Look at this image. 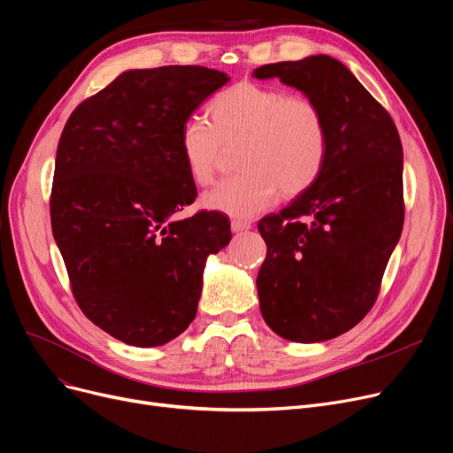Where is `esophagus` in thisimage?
Here are the masks:
<instances>
[{"label": "esophagus", "instance_id": "1", "mask_svg": "<svg viewBox=\"0 0 453 453\" xmlns=\"http://www.w3.org/2000/svg\"><path fill=\"white\" fill-rule=\"evenodd\" d=\"M250 224L244 220H231V231L233 233H241V231H248Z\"/></svg>", "mask_w": 453, "mask_h": 453}]
</instances>
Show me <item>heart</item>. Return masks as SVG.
Masks as SVG:
<instances>
[{
    "mask_svg": "<svg viewBox=\"0 0 453 453\" xmlns=\"http://www.w3.org/2000/svg\"><path fill=\"white\" fill-rule=\"evenodd\" d=\"M209 124L190 118L180 131L188 178L200 187L214 181L222 148L241 142L239 175L209 190L202 205L250 219L280 198H298L324 168L327 124L320 105L281 87L241 81L216 94L207 105Z\"/></svg>",
    "mask_w": 453,
    "mask_h": 453,
    "instance_id": "1",
    "label": "heart"
}]
</instances>
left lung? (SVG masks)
Instances as JSON below:
<instances>
[{
	"instance_id": "obj_1",
	"label": "left lung",
	"mask_w": 453,
	"mask_h": 453,
	"mask_svg": "<svg viewBox=\"0 0 453 453\" xmlns=\"http://www.w3.org/2000/svg\"><path fill=\"white\" fill-rule=\"evenodd\" d=\"M257 80L302 90L324 111L327 155L314 185L257 224V275L268 327L322 342L357 326L376 303L403 227V150L390 114L341 61L311 55L265 65Z\"/></svg>"
}]
</instances>
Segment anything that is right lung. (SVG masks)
<instances>
[{"label":"right lung","mask_w":453,"mask_h":453,"mask_svg":"<svg viewBox=\"0 0 453 453\" xmlns=\"http://www.w3.org/2000/svg\"><path fill=\"white\" fill-rule=\"evenodd\" d=\"M229 77L205 66L129 70L75 107L57 146L51 229L85 317L131 346H163L194 320L205 259L227 216L173 214L198 192L180 131Z\"/></svg>","instance_id":"1"}]
</instances>
